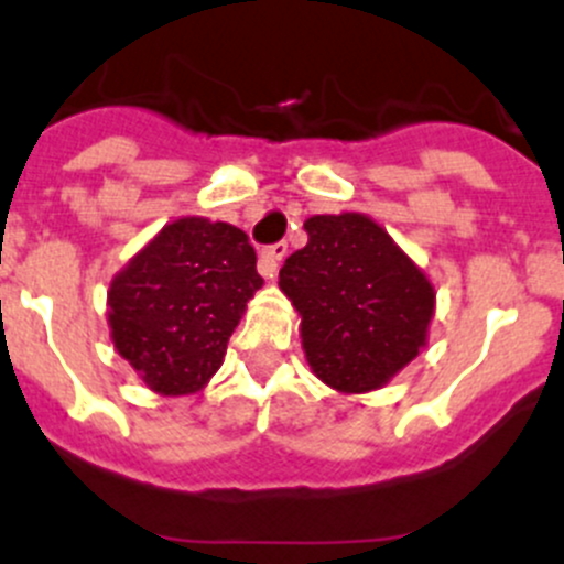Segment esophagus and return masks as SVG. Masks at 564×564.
Instances as JSON below:
<instances>
[{"mask_svg":"<svg viewBox=\"0 0 564 564\" xmlns=\"http://www.w3.org/2000/svg\"><path fill=\"white\" fill-rule=\"evenodd\" d=\"M284 258H288V243L284 241L265 247L263 252H260V274H263L265 280H274V274L280 271V263Z\"/></svg>","mask_w":564,"mask_h":564,"instance_id":"34e87169","label":"esophagus"}]
</instances>
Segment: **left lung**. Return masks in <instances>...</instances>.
Listing matches in <instances>:
<instances>
[{"label":"left lung","instance_id":"8db88e82","mask_svg":"<svg viewBox=\"0 0 564 564\" xmlns=\"http://www.w3.org/2000/svg\"><path fill=\"white\" fill-rule=\"evenodd\" d=\"M304 230L280 288L301 317L306 365L343 394L387 387L427 345L433 282L370 216H310Z\"/></svg>","mask_w":564,"mask_h":564}]
</instances>
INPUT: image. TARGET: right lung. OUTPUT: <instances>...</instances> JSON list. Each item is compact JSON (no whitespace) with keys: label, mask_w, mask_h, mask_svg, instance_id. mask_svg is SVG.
I'll list each match as a JSON object with an SVG mask.
<instances>
[{"label":"right lung","mask_w":564,"mask_h":564,"mask_svg":"<svg viewBox=\"0 0 564 564\" xmlns=\"http://www.w3.org/2000/svg\"><path fill=\"white\" fill-rule=\"evenodd\" d=\"M260 288L263 276L247 232L227 221L181 216L111 280V343L155 394H194L221 367L227 339Z\"/></svg>","instance_id":"obj_1"}]
</instances>
